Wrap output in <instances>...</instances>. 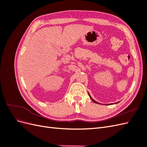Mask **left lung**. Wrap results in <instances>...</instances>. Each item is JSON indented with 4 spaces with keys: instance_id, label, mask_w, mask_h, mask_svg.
I'll list each match as a JSON object with an SVG mask.
<instances>
[{
    "instance_id": "8db88e82",
    "label": "left lung",
    "mask_w": 147,
    "mask_h": 147,
    "mask_svg": "<svg viewBox=\"0 0 147 147\" xmlns=\"http://www.w3.org/2000/svg\"><path fill=\"white\" fill-rule=\"evenodd\" d=\"M88 94H89V93H88ZM89 96H90V98H91V99L92 100V102H94V103H96V104H99V102H96V101H95L94 99H93L92 98V97H91V96H90V94H89ZM108 105V104H107Z\"/></svg>"
}]
</instances>
